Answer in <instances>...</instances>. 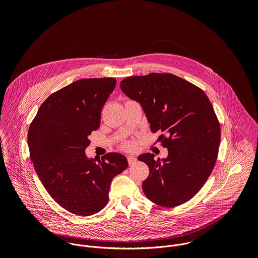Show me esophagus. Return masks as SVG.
Masks as SVG:
<instances>
[{
    "instance_id": "1",
    "label": "esophagus",
    "mask_w": 258,
    "mask_h": 258,
    "mask_svg": "<svg viewBox=\"0 0 258 258\" xmlns=\"http://www.w3.org/2000/svg\"><path fill=\"white\" fill-rule=\"evenodd\" d=\"M127 161L130 164H134L137 162V158L135 156H127Z\"/></svg>"
}]
</instances>
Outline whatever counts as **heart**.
Returning a JSON list of instances; mask_svg holds the SVG:
<instances>
[{
  "label": "heart",
  "instance_id": "heart-1",
  "mask_svg": "<svg viewBox=\"0 0 258 258\" xmlns=\"http://www.w3.org/2000/svg\"><path fill=\"white\" fill-rule=\"evenodd\" d=\"M124 147L127 149H132L134 147V143L133 142H126V143H124Z\"/></svg>",
  "mask_w": 258,
  "mask_h": 258
}]
</instances>
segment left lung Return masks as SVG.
<instances>
[{"instance_id":"left-lung-1","label":"left lung","mask_w":258,"mask_h":258,"mask_svg":"<svg viewBox=\"0 0 258 258\" xmlns=\"http://www.w3.org/2000/svg\"><path fill=\"white\" fill-rule=\"evenodd\" d=\"M121 91L137 101L153 133L162 132L166 158L151 153L138 159L149 167L142 188L152 202L174 207L187 202L203 187L218 153L220 127L204 92L170 73L130 77L120 82Z\"/></svg>"}]
</instances>
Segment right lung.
Masks as SVG:
<instances>
[{
  "instance_id": "obj_1",
  "label": "right lung",
  "mask_w": 258,
  "mask_h": 258,
  "mask_svg": "<svg viewBox=\"0 0 258 258\" xmlns=\"http://www.w3.org/2000/svg\"><path fill=\"white\" fill-rule=\"evenodd\" d=\"M113 78L85 79L52 94L28 131V148L43 186L67 211L99 212L108 202L110 183L128 165L124 155L89 158V136L100 126L101 110L115 88Z\"/></svg>"
}]
</instances>
